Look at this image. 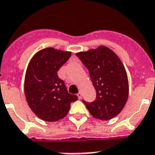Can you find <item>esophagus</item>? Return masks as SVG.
Instances as JSON below:
<instances>
[{
	"mask_svg": "<svg viewBox=\"0 0 155 155\" xmlns=\"http://www.w3.org/2000/svg\"><path fill=\"white\" fill-rule=\"evenodd\" d=\"M77 96H78V97L79 99H81V97H82V93H81V92H79V93L77 94Z\"/></svg>",
	"mask_w": 155,
	"mask_h": 155,
	"instance_id": "1",
	"label": "esophagus"
}]
</instances>
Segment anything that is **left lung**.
<instances>
[{
    "instance_id": "left-lung-1",
    "label": "left lung",
    "mask_w": 155,
    "mask_h": 155,
    "mask_svg": "<svg viewBox=\"0 0 155 155\" xmlns=\"http://www.w3.org/2000/svg\"><path fill=\"white\" fill-rule=\"evenodd\" d=\"M76 55L89 70L97 92L94 101H83V103L94 118L101 120L114 118L128 98V79L121 60L105 46L78 52Z\"/></svg>"
}]
</instances>
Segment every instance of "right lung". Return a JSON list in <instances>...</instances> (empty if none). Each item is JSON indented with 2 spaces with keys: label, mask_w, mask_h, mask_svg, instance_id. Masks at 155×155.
<instances>
[{
  "label": "right lung",
  "mask_w": 155,
  "mask_h": 155,
  "mask_svg": "<svg viewBox=\"0 0 155 155\" xmlns=\"http://www.w3.org/2000/svg\"><path fill=\"white\" fill-rule=\"evenodd\" d=\"M71 56V52L47 47L37 52L31 59L24 79L27 102L35 114L45 121L63 119L70 104L78 97L70 94L58 71Z\"/></svg>",
  "instance_id": "add662e5"
}]
</instances>
